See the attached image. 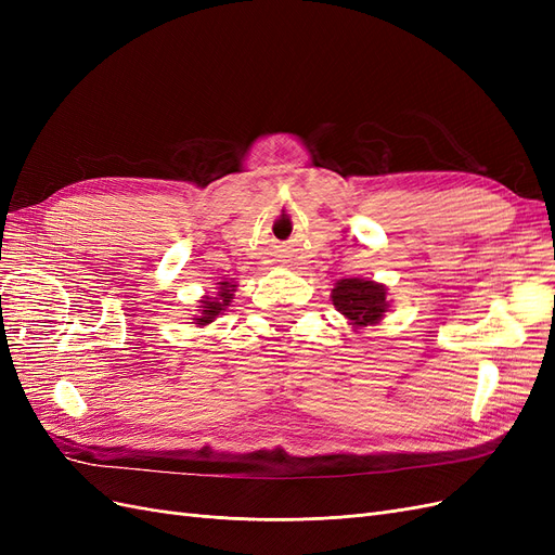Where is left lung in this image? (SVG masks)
<instances>
[{"label":"left lung","mask_w":555,"mask_h":555,"mask_svg":"<svg viewBox=\"0 0 555 555\" xmlns=\"http://www.w3.org/2000/svg\"><path fill=\"white\" fill-rule=\"evenodd\" d=\"M331 298H333L335 310L345 314L354 328L377 324L379 319L389 312L386 287L375 280H363V278L338 280L331 292Z\"/></svg>","instance_id":"8db88e82"}]
</instances>
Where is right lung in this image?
<instances>
[{"label": "right lung", "instance_id": "1", "mask_svg": "<svg viewBox=\"0 0 555 555\" xmlns=\"http://www.w3.org/2000/svg\"><path fill=\"white\" fill-rule=\"evenodd\" d=\"M220 287H217V294L215 296H204L198 300V314L194 317V324L198 326H208L210 322H215L217 317H220L224 312V308L231 304L233 298V292H236V284L233 282H217Z\"/></svg>", "mask_w": 555, "mask_h": 555}]
</instances>
